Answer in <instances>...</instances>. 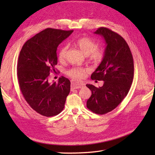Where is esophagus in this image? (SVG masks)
Here are the masks:
<instances>
[{
	"label": "esophagus",
	"instance_id": "1",
	"mask_svg": "<svg viewBox=\"0 0 155 155\" xmlns=\"http://www.w3.org/2000/svg\"><path fill=\"white\" fill-rule=\"evenodd\" d=\"M83 87V84H81L77 83V82H74L72 81L71 82V91L74 89H78V88H81Z\"/></svg>",
	"mask_w": 155,
	"mask_h": 155
}]
</instances>
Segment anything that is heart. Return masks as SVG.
I'll return each mask as SVG.
<instances>
[{
	"instance_id": "1",
	"label": "heart",
	"mask_w": 155,
	"mask_h": 155,
	"mask_svg": "<svg viewBox=\"0 0 155 155\" xmlns=\"http://www.w3.org/2000/svg\"><path fill=\"white\" fill-rule=\"evenodd\" d=\"M75 45L80 48L83 53L87 56L88 58L91 62L98 63L101 61L104 57V51L101 47H97V43L93 39L83 37L78 38L74 42ZM67 47L63 46L61 47L58 53V60L61 62L64 61L67 54ZM87 71L81 67H74L67 71V74L75 79H82L84 78Z\"/></svg>"
}]
</instances>
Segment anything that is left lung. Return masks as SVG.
<instances>
[{"label":"left lung","mask_w":155,"mask_h":155,"mask_svg":"<svg viewBox=\"0 0 155 155\" xmlns=\"http://www.w3.org/2000/svg\"><path fill=\"white\" fill-rule=\"evenodd\" d=\"M106 42L104 57L93 74L92 80L103 81V87L86 84L92 92L87 102V108L98 114L114 110L129 91L134 77V62L127 42L120 35L106 27L94 32Z\"/></svg>","instance_id":"left-lung-1"}]
</instances>
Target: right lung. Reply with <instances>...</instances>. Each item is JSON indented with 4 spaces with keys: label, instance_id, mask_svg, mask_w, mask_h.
I'll use <instances>...</instances> for the list:
<instances>
[{
    "label": "right lung",
    "instance_id": "1",
    "mask_svg": "<svg viewBox=\"0 0 155 155\" xmlns=\"http://www.w3.org/2000/svg\"><path fill=\"white\" fill-rule=\"evenodd\" d=\"M73 31L48 28L29 39L19 54L17 77L25 99L37 113L53 117L63 110L70 93L71 82L62 77L50 83L51 72H56L58 46Z\"/></svg>",
    "mask_w": 155,
    "mask_h": 155
}]
</instances>
